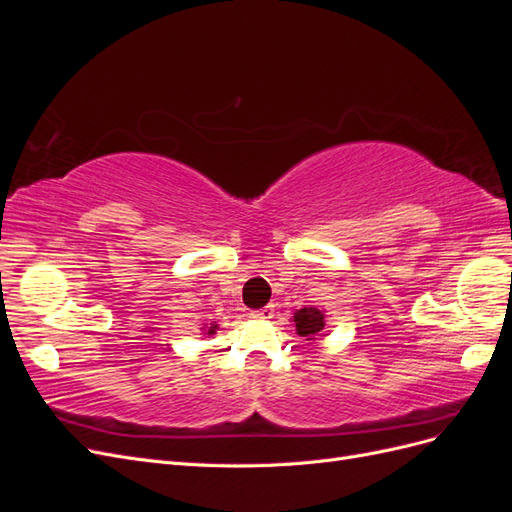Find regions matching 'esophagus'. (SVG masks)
<instances>
[{
    "mask_svg": "<svg viewBox=\"0 0 512 512\" xmlns=\"http://www.w3.org/2000/svg\"><path fill=\"white\" fill-rule=\"evenodd\" d=\"M273 314H275L273 305H267V307H262V309H256V312H252V316L258 318V320H269V318H273Z\"/></svg>",
    "mask_w": 512,
    "mask_h": 512,
    "instance_id": "obj_1",
    "label": "esophagus"
}]
</instances>
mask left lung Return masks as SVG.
Instances as JSON below:
<instances>
[{
    "instance_id": "1",
    "label": "left lung",
    "mask_w": 512,
    "mask_h": 512,
    "mask_svg": "<svg viewBox=\"0 0 512 512\" xmlns=\"http://www.w3.org/2000/svg\"><path fill=\"white\" fill-rule=\"evenodd\" d=\"M292 322H294V327H297V333L301 337H305L307 342L309 339H316L324 331V314L316 307L297 309L292 316Z\"/></svg>"
}]
</instances>
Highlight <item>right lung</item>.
I'll return each instance as SVG.
<instances>
[{
  "label": "right lung",
  "instance_id": "obj_1",
  "mask_svg": "<svg viewBox=\"0 0 512 512\" xmlns=\"http://www.w3.org/2000/svg\"><path fill=\"white\" fill-rule=\"evenodd\" d=\"M215 331H218V324H211V327H207V335H213Z\"/></svg>",
  "mask_w": 512,
  "mask_h": 512
}]
</instances>
